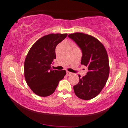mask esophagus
Listing matches in <instances>:
<instances>
[{
	"label": "esophagus",
	"mask_w": 128,
	"mask_h": 128,
	"mask_svg": "<svg viewBox=\"0 0 128 128\" xmlns=\"http://www.w3.org/2000/svg\"><path fill=\"white\" fill-rule=\"evenodd\" d=\"M71 74H72V73H71V72H69L68 71L66 72V75H67L68 76H70Z\"/></svg>",
	"instance_id": "esophagus-1"
}]
</instances>
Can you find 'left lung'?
I'll list each match as a JSON object with an SVG mask.
<instances>
[{"mask_svg":"<svg viewBox=\"0 0 128 128\" xmlns=\"http://www.w3.org/2000/svg\"><path fill=\"white\" fill-rule=\"evenodd\" d=\"M82 52L81 64L86 66L88 72L80 78L79 82L73 86L78 98L90 100L96 97L105 86L109 75L108 57L104 46L97 38L82 33L68 35Z\"/></svg>","mask_w":128,"mask_h":128,"instance_id":"obj_1","label":"left lung"}]
</instances>
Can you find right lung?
<instances>
[{
  "label": "right lung",
  "mask_w": 128,
  "mask_h": 128,
  "mask_svg": "<svg viewBox=\"0 0 128 128\" xmlns=\"http://www.w3.org/2000/svg\"><path fill=\"white\" fill-rule=\"evenodd\" d=\"M67 34H50L38 39L31 47L24 63V75L28 86L35 94L48 96L56 90L66 75L65 70H52L56 58L55 48Z\"/></svg>",
  "instance_id": "1"
}]
</instances>
